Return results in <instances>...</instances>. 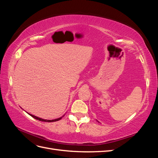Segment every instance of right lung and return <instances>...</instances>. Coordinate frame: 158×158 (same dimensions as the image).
<instances>
[{
    "label": "right lung",
    "instance_id": "right-lung-1",
    "mask_svg": "<svg viewBox=\"0 0 158 158\" xmlns=\"http://www.w3.org/2000/svg\"><path fill=\"white\" fill-rule=\"evenodd\" d=\"M30 114V116H31L33 118H34L35 119H37V120H39V121H44V122H55V121H59L60 119L62 118V117H60V118H56V119H54V120H46V119H43V118H39L37 117L36 116H34L33 115V114H31L30 113H28Z\"/></svg>",
    "mask_w": 158,
    "mask_h": 158
}]
</instances>
